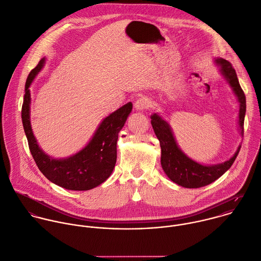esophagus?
<instances>
[{"label":"esophagus","instance_id":"obj_1","mask_svg":"<svg viewBox=\"0 0 261 261\" xmlns=\"http://www.w3.org/2000/svg\"><path fill=\"white\" fill-rule=\"evenodd\" d=\"M152 105V101L148 97H140L135 102V108L137 110H145L150 108Z\"/></svg>","mask_w":261,"mask_h":261}]
</instances>
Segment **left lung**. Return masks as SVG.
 <instances>
[{
  "mask_svg": "<svg viewBox=\"0 0 261 261\" xmlns=\"http://www.w3.org/2000/svg\"><path fill=\"white\" fill-rule=\"evenodd\" d=\"M216 63L220 67V71L226 79L232 91L240 102L239 124L241 134H244V118L246 113V97L239 84L236 70L231 64L224 59H217ZM151 124L154 133L160 142L161 147V165L166 175L178 186L196 189L207 186L218 177H220L236 160L241 147L238 148L234 155L227 161L216 165H202L187 157L177 147L171 129L166 121L159 115L151 116Z\"/></svg>",
  "mask_w": 261,
  "mask_h": 261,
  "instance_id": "obj_1",
  "label": "left lung"
}]
</instances>
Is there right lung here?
<instances>
[{
  "label": "right lung",
  "mask_w": 261,
  "mask_h": 261,
  "mask_svg": "<svg viewBox=\"0 0 261 261\" xmlns=\"http://www.w3.org/2000/svg\"><path fill=\"white\" fill-rule=\"evenodd\" d=\"M45 63L43 58L30 72L25 83V94L21 110L23 128L31 153L41 172L52 182L67 190L87 191L104 182L112 173L116 163L118 133L129 115V102L106 117L99 125L91 142L75 155L66 159H53L39 147L30 120V87Z\"/></svg>",
  "instance_id": "right-lung-1"
}]
</instances>
